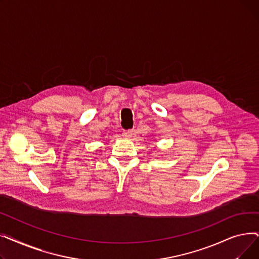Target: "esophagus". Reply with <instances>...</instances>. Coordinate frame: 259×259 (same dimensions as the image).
I'll return each instance as SVG.
<instances>
[{
	"label": "esophagus",
	"instance_id": "esophagus-1",
	"mask_svg": "<svg viewBox=\"0 0 259 259\" xmlns=\"http://www.w3.org/2000/svg\"><path fill=\"white\" fill-rule=\"evenodd\" d=\"M122 135L126 138H131L134 135V130L133 129H129V130H125L124 132H122Z\"/></svg>",
	"mask_w": 259,
	"mask_h": 259
}]
</instances>
